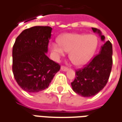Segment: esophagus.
I'll use <instances>...</instances> for the list:
<instances>
[{
    "instance_id": "obj_1",
    "label": "esophagus",
    "mask_w": 122,
    "mask_h": 122,
    "mask_svg": "<svg viewBox=\"0 0 122 122\" xmlns=\"http://www.w3.org/2000/svg\"><path fill=\"white\" fill-rule=\"evenodd\" d=\"M61 69L62 70V71H67V70L69 69H68V67H65V66H63H63H61Z\"/></svg>"
}]
</instances>
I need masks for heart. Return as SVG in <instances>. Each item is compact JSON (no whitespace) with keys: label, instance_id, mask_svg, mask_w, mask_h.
<instances>
[{"label":"heart","instance_id":"obj_1","mask_svg":"<svg viewBox=\"0 0 122 122\" xmlns=\"http://www.w3.org/2000/svg\"><path fill=\"white\" fill-rule=\"evenodd\" d=\"M98 43V38L94 34H66L59 37V41L51 43L50 48L58 55L70 51L71 62L76 66H82L92 57Z\"/></svg>","mask_w":122,"mask_h":122}]
</instances>
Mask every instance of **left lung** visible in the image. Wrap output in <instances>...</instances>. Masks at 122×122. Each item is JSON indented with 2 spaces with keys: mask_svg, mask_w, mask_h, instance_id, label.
<instances>
[{
  "mask_svg": "<svg viewBox=\"0 0 122 122\" xmlns=\"http://www.w3.org/2000/svg\"><path fill=\"white\" fill-rule=\"evenodd\" d=\"M94 32H97L104 43L100 51L91 62L83 68L75 71V79L71 82L73 90L76 93L84 97L96 95L108 81L112 67V45L109 40H105L104 36L95 28H92Z\"/></svg>",
  "mask_w": 122,
  "mask_h": 122,
  "instance_id": "8db88e82",
  "label": "left lung"
}]
</instances>
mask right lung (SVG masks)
<instances>
[{
    "label": "right lung",
    "mask_w": 122,
    "mask_h": 122,
    "mask_svg": "<svg viewBox=\"0 0 122 122\" xmlns=\"http://www.w3.org/2000/svg\"><path fill=\"white\" fill-rule=\"evenodd\" d=\"M52 28L34 26L17 37L12 49V72L24 91L38 92L49 86L61 66L46 55Z\"/></svg>",
    "instance_id": "right-lung-1"
}]
</instances>
